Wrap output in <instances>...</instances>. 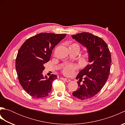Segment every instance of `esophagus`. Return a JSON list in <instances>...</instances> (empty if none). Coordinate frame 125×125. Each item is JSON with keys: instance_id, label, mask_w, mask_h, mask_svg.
<instances>
[{"instance_id": "obj_1", "label": "esophagus", "mask_w": 125, "mask_h": 125, "mask_svg": "<svg viewBox=\"0 0 125 125\" xmlns=\"http://www.w3.org/2000/svg\"><path fill=\"white\" fill-rule=\"evenodd\" d=\"M61 79H62V80H63V81H64L67 82H69L70 81V79H68V78H63V77H61Z\"/></svg>"}]
</instances>
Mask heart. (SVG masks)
Masks as SVG:
<instances>
[{"mask_svg": "<svg viewBox=\"0 0 125 125\" xmlns=\"http://www.w3.org/2000/svg\"><path fill=\"white\" fill-rule=\"evenodd\" d=\"M77 47L79 49V46L77 43H73L69 47ZM78 68V66L76 64H69L65 65L63 68L62 72L64 75L69 76L73 75L74 71L76 70Z\"/></svg>", "mask_w": 125, "mask_h": 125, "instance_id": "b5f03b06", "label": "heart"}]
</instances>
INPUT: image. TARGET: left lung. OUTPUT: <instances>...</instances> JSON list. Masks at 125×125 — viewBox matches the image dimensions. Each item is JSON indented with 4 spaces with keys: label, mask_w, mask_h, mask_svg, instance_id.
Returning a JSON list of instances; mask_svg holds the SVG:
<instances>
[{
    "label": "left lung",
    "mask_w": 125,
    "mask_h": 125,
    "mask_svg": "<svg viewBox=\"0 0 125 125\" xmlns=\"http://www.w3.org/2000/svg\"><path fill=\"white\" fill-rule=\"evenodd\" d=\"M85 47L89 52L90 64L80 71L76 77L78 87L73 92L81 100L90 99L99 92L108 79L111 65V55L106 43L99 36L83 32L71 35ZM83 79V82H80Z\"/></svg>",
    "instance_id": "1"
}]
</instances>
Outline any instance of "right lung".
Returning <instances> with one entry per match:
<instances>
[{
	"label": "right lung",
	"instance_id": "add662e5",
	"mask_svg": "<svg viewBox=\"0 0 125 125\" xmlns=\"http://www.w3.org/2000/svg\"><path fill=\"white\" fill-rule=\"evenodd\" d=\"M66 35L41 33L28 39L20 48L15 68L20 85L31 96L42 98L51 92L52 83L57 76L43 77V64L49 61L52 49Z\"/></svg>",
	"mask_w": 125,
	"mask_h": 125
}]
</instances>
